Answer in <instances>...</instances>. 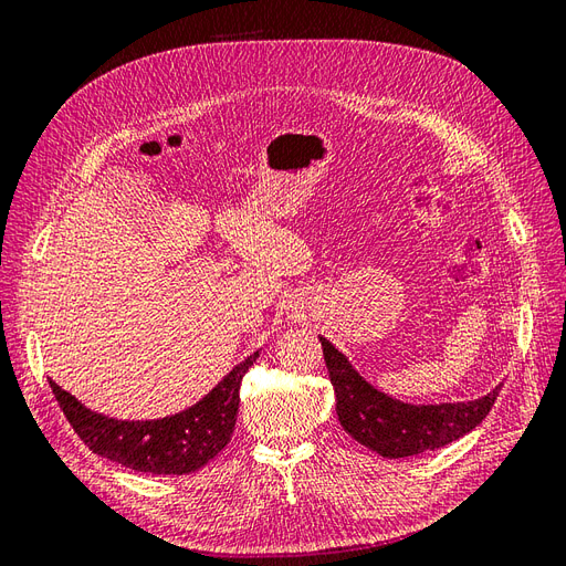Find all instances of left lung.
Instances as JSON below:
<instances>
[{
	"label": "left lung",
	"mask_w": 566,
	"mask_h": 566,
	"mask_svg": "<svg viewBox=\"0 0 566 566\" xmlns=\"http://www.w3.org/2000/svg\"><path fill=\"white\" fill-rule=\"evenodd\" d=\"M318 339L335 389L339 424L382 458H406L447 447L472 432L499 399L501 385L474 401L406 403L373 387L331 339Z\"/></svg>",
	"instance_id": "1"
}]
</instances>
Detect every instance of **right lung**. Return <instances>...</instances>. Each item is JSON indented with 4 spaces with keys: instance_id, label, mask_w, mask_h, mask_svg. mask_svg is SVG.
<instances>
[{
    "instance_id": "1",
    "label": "right lung",
    "mask_w": 566,
    "mask_h": 566,
    "mask_svg": "<svg viewBox=\"0 0 566 566\" xmlns=\"http://www.w3.org/2000/svg\"><path fill=\"white\" fill-rule=\"evenodd\" d=\"M256 358L260 352L250 354L243 364L224 375V380L198 403L158 420L108 418L77 401L54 380H49V385L67 422L96 455L134 472L191 474L208 465L229 443L241 403L238 389Z\"/></svg>"
}]
</instances>
